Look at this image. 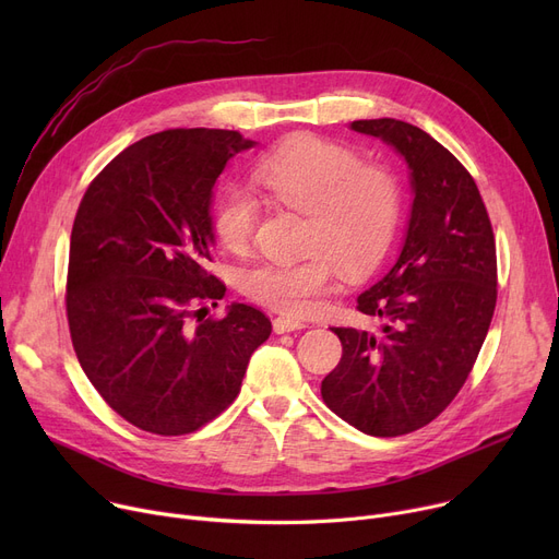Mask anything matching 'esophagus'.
Wrapping results in <instances>:
<instances>
[{"label":"esophagus","mask_w":559,"mask_h":559,"mask_svg":"<svg viewBox=\"0 0 559 559\" xmlns=\"http://www.w3.org/2000/svg\"><path fill=\"white\" fill-rule=\"evenodd\" d=\"M306 329L304 321L295 319V317H276L274 319V333L283 335V333H292V331H301Z\"/></svg>","instance_id":"34e87169"}]
</instances>
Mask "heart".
<instances>
[{
  "label": "heart",
  "mask_w": 559,
  "mask_h": 559,
  "mask_svg": "<svg viewBox=\"0 0 559 559\" xmlns=\"http://www.w3.org/2000/svg\"><path fill=\"white\" fill-rule=\"evenodd\" d=\"M253 179L276 201L306 213V251L297 262H262L240 278L242 292L274 310L306 314L333 278L360 276L385 255L401 219L399 176L360 163L346 144L299 133L283 140L253 167ZM255 226V201L228 188L213 209V230L228 251H245Z\"/></svg>",
  "instance_id": "heart-1"
}]
</instances>
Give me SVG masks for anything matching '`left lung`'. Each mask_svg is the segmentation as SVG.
Segmentation results:
<instances>
[{
	"label": "left lung",
	"instance_id": "8db88e82",
	"mask_svg": "<svg viewBox=\"0 0 559 559\" xmlns=\"http://www.w3.org/2000/svg\"><path fill=\"white\" fill-rule=\"evenodd\" d=\"M348 129L405 160L413 205L396 262L358 297L380 326L333 329L342 360L321 396L354 428L399 437L430 424L472 371L496 308V245L472 174L435 138L392 117Z\"/></svg>",
	"mask_w": 559,
	"mask_h": 559
}]
</instances>
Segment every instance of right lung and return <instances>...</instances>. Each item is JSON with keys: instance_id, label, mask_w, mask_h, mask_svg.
I'll list each match as a JSON object with an SVG mask.
<instances>
[{"instance_id": "right-lung-1", "label": "right lung", "mask_w": 559, "mask_h": 559, "mask_svg": "<svg viewBox=\"0 0 559 559\" xmlns=\"http://www.w3.org/2000/svg\"><path fill=\"white\" fill-rule=\"evenodd\" d=\"M255 144L222 129L146 135L81 199L68 270L72 344L102 399L140 430L186 435L215 419L272 333L247 304L226 306L222 319L195 310L226 292L205 272L215 183Z\"/></svg>"}]
</instances>
